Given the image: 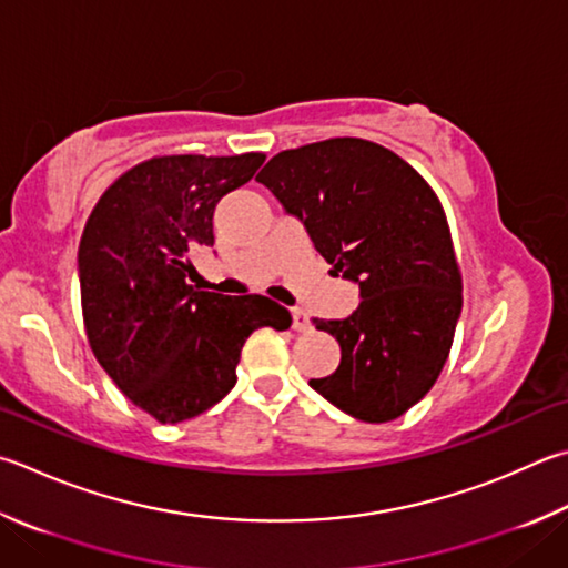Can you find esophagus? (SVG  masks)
I'll list each match as a JSON object with an SVG mask.
<instances>
[{
	"label": "esophagus",
	"instance_id": "obj_1",
	"mask_svg": "<svg viewBox=\"0 0 568 568\" xmlns=\"http://www.w3.org/2000/svg\"><path fill=\"white\" fill-rule=\"evenodd\" d=\"M293 329L295 333H305V329H311V317H307V313L301 311V307H295L293 311Z\"/></svg>",
	"mask_w": 568,
	"mask_h": 568
}]
</instances>
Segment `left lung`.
I'll use <instances>...</instances> for the list:
<instances>
[{"instance_id":"8db88e82","label":"left lung","mask_w":568,"mask_h":568,"mask_svg":"<svg viewBox=\"0 0 568 568\" xmlns=\"http://www.w3.org/2000/svg\"><path fill=\"white\" fill-rule=\"evenodd\" d=\"M255 181L303 221L315 251L363 297L345 320H313L339 343V365L311 387L355 419L405 415L437 383L462 313V273L437 193L397 153L353 136L281 151Z\"/></svg>"}]
</instances>
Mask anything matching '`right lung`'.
I'll return each mask as SVG.
<instances>
[{"instance_id": "right-lung-1", "label": "right lung", "mask_w": 568, "mask_h": 568, "mask_svg": "<svg viewBox=\"0 0 568 568\" xmlns=\"http://www.w3.org/2000/svg\"><path fill=\"white\" fill-rule=\"evenodd\" d=\"M265 153L153 156L113 181L79 243L91 353L133 405L161 422L199 417L235 385L245 339L291 327L263 295L195 291L191 253L213 245V211Z\"/></svg>"}]
</instances>
